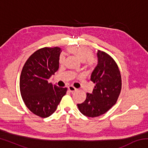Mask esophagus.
<instances>
[{"mask_svg": "<svg viewBox=\"0 0 148 148\" xmlns=\"http://www.w3.org/2000/svg\"><path fill=\"white\" fill-rule=\"evenodd\" d=\"M68 89L71 92H74V91H76V88H75V87L74 86H69Z\"/></svg>", "mask_w": 148, "mask_h": 148, "instance_id": "esophagus-1", "label": "esophagus"}]
</instances>
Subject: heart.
I'll return each instance as SVG.
<instances>
[{
    "mask_svg": "<svg viewBox=\"0 0 148 148\" xmlns=\"http://www.w3.org/2000/svg\"><path fill=\"white\" fill-rule=\"evenodd\" d=\"M68 51L72 54L76 56L80 61H85L87 66L91 67L93 65L94 61L92 57V52L91 49L85 46L79 47H70L68 48ZM59 63L62 64L64 61V57L61 55L59 57Z\"/></svg>",
    "mask_w": 148,
    "mask_h": 148,
    "instance_id": "b5f03b06",
    "label": "heart"
}]
</instances>
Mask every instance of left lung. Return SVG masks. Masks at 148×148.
Segmentation results:
<instances>
[{
	"label": "left lung",
	"mask_w": 148,
	"mask_h": 148,
	"mask_svg": "<svg viewBox=\"0 0 148 148\" xmlns=\"http://www.w3.org/2000/svg\"><path fill=\"white\" fill-rule=\"evenodd\" d=\"M98 64L91 76L95 84L92 93H87L86 99L77 108L84 116H101L116 104L121 90V76L114 59L104 51L98 50Z\"/></svg>",
	"instance_id": "left-lung-1"
}]
</instances>
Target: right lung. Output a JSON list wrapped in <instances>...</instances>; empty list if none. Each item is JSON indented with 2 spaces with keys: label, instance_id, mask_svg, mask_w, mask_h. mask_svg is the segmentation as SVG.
Wrapping results in <instances>:
<instances>
[{
  "label": "right lung",
  "instance_id": "obj_1",
  "mask_svg": "<svg viewBox=\"0 0 148 148\" xmlns=\"http://www.w3.org/2000/svg\"><path fill=\"white\" fill-rule=\"evenodd\" d=\"M61 51L59 47L38 49L27 60L20 76V92L25 104L42 118L54 113L67 91L66 87H59L48 82L58 71Z\"/></svg>",
  "mask_w": 148,
  "mask_h": 148
}]
</instances>
